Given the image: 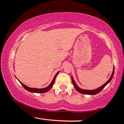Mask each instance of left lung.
<instances>
[{
	"instance_id": "obj_1",
	"label": "left lung",
	"mask_w": 124,
	"mask_h": 124,
	"mask_svg": "<svg viewBox=\"0 0 124 124\" xmlns=\"http://www.w3.org/2000/svg\"><path fill=\"white\" fill-rule=\"evenodd\" d=\"M114 73V67L113 68V70H112L111 76L110 78H109V79H108V80L107 81V82L104 84V85H102L101 86H100V87L97 88V89H94V90H86V89H81V88L79 87L76 85V83H75V80H74V79L73 78V76H72V83H73L74 87L76 89V90L77 91H78V92H79L80 93L84 94L95 95V94H96L100 93V92L102 90H103L104 88L105 87H106L107 85L108 84L109 82L111 81L112 78H113Z\"/></svg>"
}]
</instances>
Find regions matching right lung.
Here are the masks:
<instances>
[{
	"label": "right lung",
	"mask_w": 124,
	"mask_h": 124,
	"mask_svg": "<svg viewBox=\"0 0 124 124\" xmlns=\"http://www.w3.org/2000/svg\"><path fill=\"white\" fill-rule=\"evenodd\" d=\"M59 73V72H58L57 73H56V75H55V76H54L53 80H52V82H51V83L49 84V85L47 87H46L45 88H42V89H37V88H32V87H29L25 86V85H24L23 83H21V82H20V83H21V85H22L23 86V87L24 88V89L28 91V92H31V93H46V92H47L48 91H49V90H50L51 88L52 87V86H53L54 84V82H55V79H56V77L57 76V75ZM16 77V76H15Z\"/></svg>",
	"instance_id": "obj_1"
}]
</instances>
